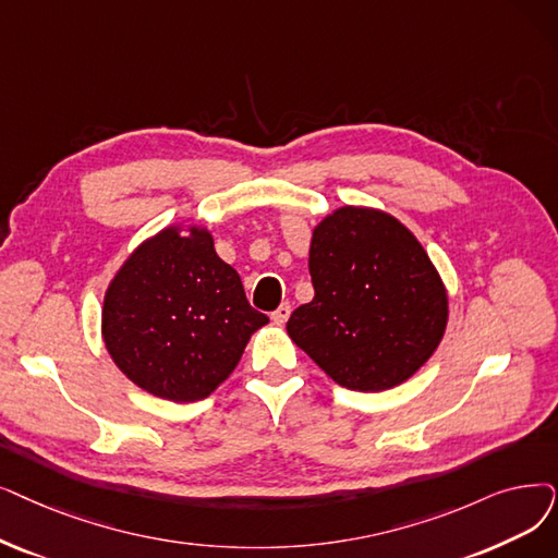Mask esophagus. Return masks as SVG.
<instances>
[{"instance_id": "esophagus-1", "label": "esophagus", "mask_w": 558, "mask_h": 558, "mask_svg": "<svg viewBox=\"0 0 558 558\" xmlns=\"http://www.w3.org/2000/svg\"><path fill=\"white\" fill-rule=\"evenodd\" d=\"M289 314H292V305H289V303H282V305L271 314V319H274V324L282 326V324L289 319Z\"/></svg>"}]
</instances>
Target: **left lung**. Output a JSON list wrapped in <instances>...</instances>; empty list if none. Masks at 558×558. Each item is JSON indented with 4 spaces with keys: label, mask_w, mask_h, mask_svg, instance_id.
Wrapping results in <instances>:
<instances>
[{
    "label": "left lung",
    "mask_w": 558,
    "mask_h": 558,
    "mask_svg": "<svg viewBox=\"0 0 558 558\" xmlns=\"http://www.w3.org/2000/svg\"><path fill=\"white\" fill-rule=\"evenodd\" d=\"M314 299L287 332L337 383L383 392L413 376L442 342L447 287L420 239L392 214L344 205L314 226Z\"/></svg>",
    "instance_id": "obj_1"
}]
</instances>
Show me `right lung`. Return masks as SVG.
Listing matches in <instances>:
<instances>
[{
  "mask_svg": "<svg viewBox=\"0 0 558 558\" xmlns=\"http://www.w3.org/2000/svg\"><path fill=\"white\" fill-rule=\"evenodd\" d=\"M266 324L201 223L168 226L141 241L102 305V339L116 367L143 392L175 403L209 397Z\"/></svg>",
  "mask_w": 558,
  "mask_h": 558,
  "instance_id": "1",
  "label": "right lung"
}]
</instances>
